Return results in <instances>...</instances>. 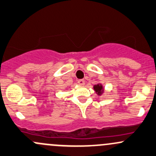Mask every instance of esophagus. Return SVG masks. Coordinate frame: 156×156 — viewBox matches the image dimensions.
<instances>
[{"mask_svg": "<svg viewBox=\"0 0 156 156\" xmlns=\"http://www.w3.org/2000/svg\"><path fill=\"white\" fill-rule=\"evenodd\" d=\"M78 83L80 85H85V80H83V79H81V80H78Z\"/></svg>", "mask_w": 156, "mask_h": 156, "instance_id": "1", "label": "esophagus"}]
</instances>
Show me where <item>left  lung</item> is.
Returning a JSON list of instances; mask_svg holds the SVG:
<instances>
[{
	"label": "left lung",
	"instance_id": "1",
	"mask_svg": "<svg viewBox=\"0 0 156 156\" xmlns=\"http://www.w3.org/2000/svg\"><path fill=\"white\" fill-rule=\"evenodd\" d=\"M94 91L98 93V95H100L102 93H103V86L101 85H96L94 86Z\"/></svg>",
	"mask_w": 156,
	"mask_h": 156
}]
</instances>
